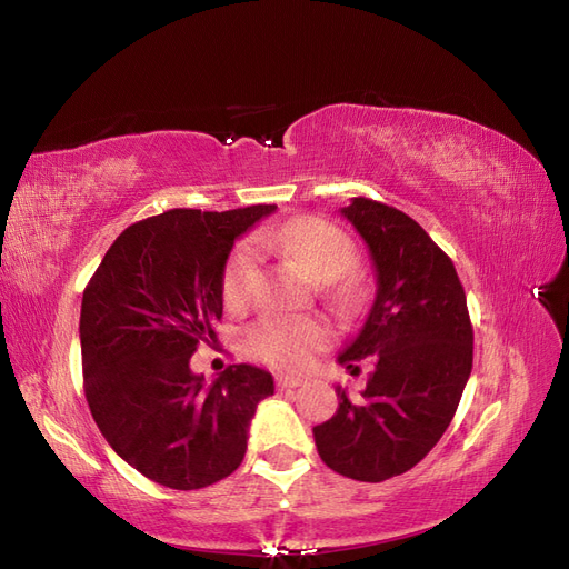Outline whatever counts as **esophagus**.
Masks as SVG:
<instances>
[{"label":"esophagus","instance_id":"esophagus-1","mask_svg":"<svg viewBox=\"0 0 569 569\" xmlns=\"http://www.w3.org/2000/svg\"><path fill=\"white\" fill-rule=\"evenodd\" d=\"M276 383H278V390H293V388L303 386V383H306V379H301V377H289V375H280V377L276 379Z\"/></svg>","mask_w":569,"mask_h":569}]
</instances>
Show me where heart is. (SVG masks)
Returning a JSON list of instances; mask_svg holds the SVG:
<instances>
[{"mask_svg": "<svg viewBox=\"0 0 569 569\" xmlns=\"http://www.w3.org/2000/svg\"><path fill=\"white\" fill-rule=\"evenodd\" d=\"M259 242L287 251L308 276L325 282L341 278L356 263V244L343 230L322 219L266 228ZM259 242H242L226 266L223 297L232 308H242L251 299L261 261ZM327 341V322L306 316H268L247 331V346L253 356L280 369H303Z\"/></svg>", "mask_w": 569, "mask_h": 569, "instance_id": "heart-1", "label": "heart"}]
</instances>
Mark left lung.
Segmentation results:
<instances>
[{"label": "left lung", "instance_id": "left-lung-1", "mask_svg": "<svg viewBox=\"0 0 569 569\" xmlns=\"http://www.w3.org/2000/svg\"><path fill=\"white\" fill-rule=\"evenodd\" d=\"M341 217L365 240L377 293L367 320L339 352L367 388L312 428L322 461L346 478L381 482L417 466L442 438L473 367V327L455 263L407 213L352 198Z\"/></svg>", "mask_w": 569, "mask_h": 569}]
</instances>
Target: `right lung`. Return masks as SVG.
I'll return each instance as SVG.
<instances>
[{
  "label": "right lung",
  "mask_w": 569,
  "mask_h": 569,
  "mask_svg": "<svg viewBox=\"0 0 569 569\" xmlns=\"http://www.w3.org/2000/svg\"><path fill=\"white\" fill-rule=\"evenodd\" d=\"M276 204L230 211L169 209L129 226L82 299L84 393L108 445L171 489L228 478L247 452L249 423L276 393L270 371L230 365L211 383L190 369L217 339L234 240Z\"/></svg>",
  "instance_id": "add662e5"
}]
</instances>
